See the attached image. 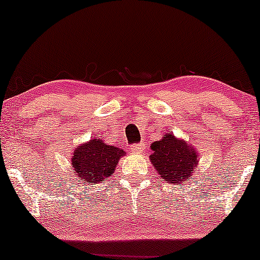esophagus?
Segmentation results:
<instances>
[{
	"instance_id": "1",
	"label": "esophagus",
	"mask_w": 260,
	"mask_h": 260,
	"mask_svg": "<svg viewBox=\"0 0 260 260\" xmlns=\"http://www.w3.org/2000/svg\"><path fill=\"white\" fill-rule=\"evenodd\" d=\"M144 149H145V144H143V143H140V144H133L132 145V150L134 151V153H142Z\"/></svg>"
}]
</instances>
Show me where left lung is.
Here are the masks:
<instances>
[{"label":"left lung","instance_id":"obj_1","mask_svg":"<svg viewBox=\"0 0 260 260\" xmlns=\"http://www.w3.org/2000/svg\"><path fill=\"white\" fill-rule=\"evenodd\" d=\"M153 154L149 156L161 180L171 184L189 181L198 165V150L183 139H177L171 132L151 144Z\"/></svg>","mask_w":260,"mask_h":260}]
</instances>
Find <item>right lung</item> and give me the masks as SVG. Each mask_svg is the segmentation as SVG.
<instances>
[{"instance_id":"1","label":"right lung","mask_w":260,"mask_h":260,"mask_svg":"<svg viewBox=\"0 0 260 260\" xmlns=\"http://www.w3.org/2000/svg\"><path fill=\"white\" fill-rule=\"evenodd\" d=\"M123 155V149L106 144L103 139L95 137L74 149L72 156L74 175L89 186L99 183L113 174Z\"/></svg>"}]
</instances>
